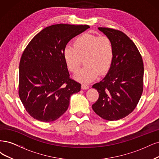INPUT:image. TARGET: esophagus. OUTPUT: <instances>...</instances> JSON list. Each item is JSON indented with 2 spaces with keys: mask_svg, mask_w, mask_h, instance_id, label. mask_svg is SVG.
<instances>
[{
  "mask_svg": "<svg viewBox=\"0 0 159 159\" xmlns=\"http://www.w3.org/2000/svg\"><path fill=\"white\" fill-rule=\"evenodd\" d=\"M89 87H90V86H89L88 84H83L81 85V89H83V90H87V89H89Z\"/></svg>",
  "mask_w": 159,
  "mask_h": 159,
  "instance_id": "1",
  "label": "esophagus"
}]
</instances>
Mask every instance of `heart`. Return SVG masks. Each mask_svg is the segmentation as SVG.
<instances>
[{
    "label": "heart",
    "mask_w": 159,
    "mask_h": 159,
    "mask_svg": "<svg viewBox=\"0 0 159 159\" xmlns=\"http://www.w3.org/2000/svg\"><path fill=\"white\" fill-rule=\"evenodd\" d=\"M63 55L67 68L73 73L78 72L84 60L86 65L75 79L81 83H90L99 73L105 75L110 69L114 58V46L106 35L84 33L75 38L73 46H66Z\"/></svg>",
    "instance_id": "obj_1"
}]
</instances>
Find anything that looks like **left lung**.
I'll return each mask as SVG.
<instances>
[{
    "mask_svg": "<svg viewBox=\"0 0 159 159\" xmlns=\"http://www.w3.org/2000/svg\"><path fill=\"white\" fill-rule=\"evenodd\" d=\"M98 30L113 43L114 58L105 77L93 86L99 93L93 109L104 120H118L131 114L141 98L143 62L136 45L124 32L108 28Z\"/></svg>",
    "mask_w": 159,
    "mask_h": 159,
    "instance_id": "left-lung-1",
    "label": "left lung"
}]
</instances>
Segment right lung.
I'll return each mask as SVG.
<instances>
[{
	"instance_id": "add662e5",
	"label": "right lung",
	"mask_w": 159,
	"mask_h": 159,
	"mask_svg": "<svg viewBox=\"0 0 159 159\" xmlns=\"http://www.w3.org/2000/svg\"><path fill=\"white\" fill-rule=\"evenodd\" d=\"M88 25L59 24L35 35L24 49L19 65L18 94L33 118L50 122L68 109L70 96L81 84L70 79L63 57L69 41L89 28Z\"/></svg>"
}]
</instances>
